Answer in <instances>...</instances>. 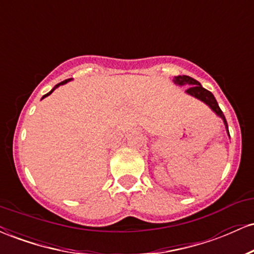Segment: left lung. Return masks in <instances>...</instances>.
<instances>
[{
    "label": "left lung",
    "mask_w": 254,
    "mask_h": 254,
    "mask_svg": "<svg viewBox=\"0 0 254 254\" xmlns=\"http://www.w3.org/2000/svg\"><path fill=\"white\" fill-rule=\"evenodd\" d=\"M174 82H176L177 84H185V83L190 84L191 87H189V88L186 89V93H189V94L192 95V97H194V98L199 99V100L204 101V103L208 105V106L210 107V109L214 111L217 116H220V117L223 119L224 125H226L227 132L229 133L228 124H227L226 117H224L222 110L220 109L216 99H215V97L212 95L211 92H209L208 89L203 88L202 84L198 82L197 80H194V78H192L190 76H186V75H183V76H177L176 80H174Z\"/></svg>",
    "instance_id": "left-lung-1"
}]
</instances>
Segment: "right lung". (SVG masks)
<instances>
[{"label":"right lung","mask_w":254,"mask_h":254,"mask_svg":"<svg viewBox=\"0 0 254 254\" xmlns=\"http://www.w3.org/2000/svg\"><path fill=\"white\" fill-rule=\"evenodd\" d=\"M69 80H70V78H68V80H64V81H62V82H61V83H58V84H56V86H55V87H54V88H52V90H51V92H49V93H48V94H45V95H44V97H43V99H44V98H45V97H48V95H50V94H51V93H52V92H54V90H55V89H56L58 86H61V84H64V83H66V82H68V81H69Z\"/></svg>","instance_id":"add662e5"}]
</instances>
